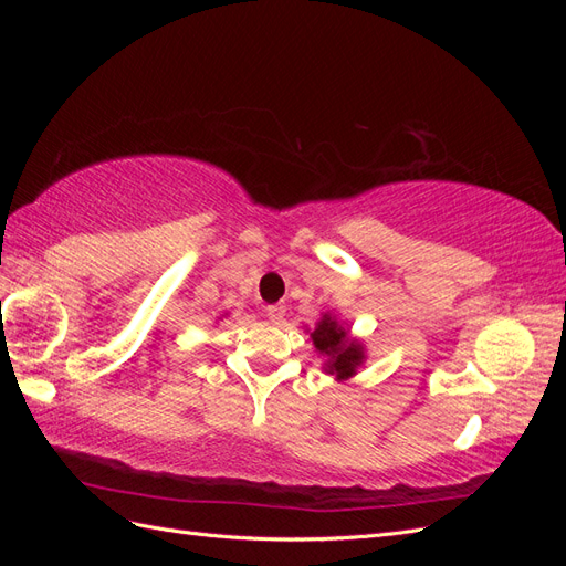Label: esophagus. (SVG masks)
<instances>
[{
    "mask_svg": "<svg viewBox=\"0 0 566 566\" xmlns=\"http://www.w3.org/2000/svg\"><path fill=\"white\" fill-rule=\"evenodd\" d=\"M266 316L273 321V323H283L285 318V306L283 304H271L266 310Z\"/></svg>",
    "mask_w": 566,
    "mask_h": 566,
    "instance_id": "esophagus-1",
    "label": "esophagus"
}]
</instances>
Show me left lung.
I'll return each instance as SVG.
<instances>
[{
	"label": "left lung",
	"mask_w": 566,
	"mask_h": 566,
	"mask_svg": "<svg viewBox=\"0 0 566 566\" xmlns=\"http://www.w3.org/2000/svg\"><path fill=\"white\" fill-rule=\"evenodd\" d=\"M310 337L316 352L328 358V361H325V373L335 375L337 380L352 378L356 368L364 364V345L358 339H352L349 331L342 328L337 318H333L331 314H323Z\"/></svg>",
	"instance_id": "1"
}]
</instances>
